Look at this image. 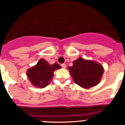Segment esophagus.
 Wrapping results in <instances>:
<instances>
[{"label": "esophagus", "mask_w": 125, "mask_h": 125, "mask_svg": "<svg viewBox=\"0 0 125 125\" xmlns=\"http://www.w3.org/2000/svg\"><path fill=\"white\" fill-rule=\"evenodd\" d=\"M61 66H62V68H66V64L63 63V64H61Z\"/></svg>", "instance_id": "34e87169"}]
</instances>
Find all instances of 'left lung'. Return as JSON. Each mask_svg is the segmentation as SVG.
I'll use <instances>...</instances> for the list:
<instances>
[{
  "mask_svg": "<svg viewBox=\"0 0 125 125\" xmlns=\"http://www.w3.org/2000/svg\"><path fill=\"white\" fill-rule=\"evenodd\" d=\"M74 82L84 88H89L98 84L100 81L103 68L99 63L87 61L80 57L73 62L69 68Z\"/></svg>",
  "mask_w": 125,
  "mask_h": 125,
  "instance_id": "1",
  "label": "left lung"
}]
</instances>
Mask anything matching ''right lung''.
Masks as SVG:
<instances>
[{"instance_id": "obj_1", "label": "right lung", "mask_w": 125, "mask_h": 125, "mask_svg": "<svg viewBox=\"0 0 125 125\" xmlns=\"http://www.w3.org/2000/svg\"><path fill=\"white\" fill-rule=\"evenodd\" d=\"M60 68L57 63L51 65L46 60L41 59L36 66L27 71V75L33 86L43 88L49 84L52 79L54 71Z\"/></svg>"}]
</instances>
